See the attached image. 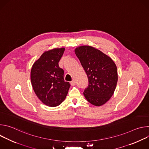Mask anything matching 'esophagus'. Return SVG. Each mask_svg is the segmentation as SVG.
Wrapping results in <instances>:
<instances>
[{"label":"esophagus","instance_id":"1","mask_svg":"<svg viewBox=\"0 0 149 149\" xmlns=\"http://www.w3.org/2000/svg\"><path fill=\"white\" fill-rule=\"evenodd\" d=\"M75 84H76V81H75V79L72 80V81L71 82V85L72 86H74L75 85Z\"/></svg>","mask_w":149,"mask_h":149}]
</instances>
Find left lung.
<instances>
[{
    "label": "left lung",
    "mask_w": 149,
    "mask_h": 149,
    "mask_svg": "<svg viewBox=\"0 0 149 149\" xmlns=\"http://www.w3.org/2000/svg\"><path fill=\"white\" fill-rule=\"evenodd\" d=\"M75 53L88 78L84 97L94 105L104 104L111 98L117 86L118 74L114 62L101 51L88 45L76 48Z\"/></svg>",
    "instance_id": "left-lung-1"
}]
</instances>
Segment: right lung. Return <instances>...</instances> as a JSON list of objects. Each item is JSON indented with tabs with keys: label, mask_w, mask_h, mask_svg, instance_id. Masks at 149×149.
<instances>
[{
	"label": "right lung",
	"mask_w": 149,
	"mask_h": 149,
	"mask_svg": "<svg viewBox=\"0 0 149 149\" xmlns=\"http://www.w3.org/2000/svg\"><path fill=\"white\" fill-rule=\"evenodd\" d=\"M64 48L45 51L33 64L31 80L38 98L49 107L61 104L67 97L70 84L63 78V70L59 67Z\"/></svg>",
	"instance_id": "obj_1"
}]
</instances>
